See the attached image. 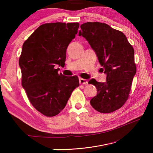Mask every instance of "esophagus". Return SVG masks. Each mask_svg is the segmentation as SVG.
Returning a JSON list of instances; mask_svg holds the SVG:
<instances>
[{
	"label": "esophagus",
	"mask_w": 153,
	"mask_h": 153,
	"mask_svg": "<svg viewBox=\"0 0 153 153\" xmlns=\"http://www.w3.org/2000/svg\"><path fill=\"white\" fill-rule=\"evenodd\" d=\"M79 82L80 84H84V85H86L88 84V80H86V79H83V78H79Z\"/></svg>",
	"instance_id": "obj_1"
}]
</instances>
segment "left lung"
Instances as JSON below:
<instances>
[{"label":"left lung","mask_w":153,"mask_h":153,"mask_svg":"<svg viewBox=\"0 0 153 153\" xmlns=\"http://www.w3.org/2000/svg\"><path fill=\"white\" fill-rule=\"evenodd\" d=\"M80 27L78 35L88 42L107 75L105 82L89 81L97 90L90 105L100 113L113 112L124 105L130 92L136 72L134 50L123 33L107 24L87 22Z\"/></svg>","instance_id":"obj_1"}]
</instances>
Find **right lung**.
<instances>
[{
	"label": "right lung",
	"mask_w": 153,
	"mask_h": 153,
	"mask_svg": "<svg viewBox=\"0 0 153 153\" xmlns=\"http://www.w3.org/2000/svg\"><path fill=\"white\" fill-rule=\"evenodd\" d=\"M79 25L43 24L23 45L19 60L22 86L36 109L47 117L58 115L79 85L77 76L58 73V67L65 65L67 46L76 37Z\"/></svg>",
	"instance_id": "add662e5"
}]
</instances>
